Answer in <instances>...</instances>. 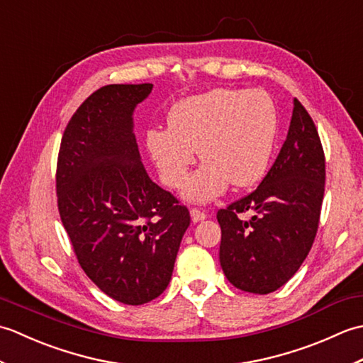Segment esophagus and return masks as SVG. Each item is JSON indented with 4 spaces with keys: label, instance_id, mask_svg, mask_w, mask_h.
I'll return each mask as SVG.
<instances>
[{
    "label": "esophagus",
    "instance_id": "1",
    "mask_svg": "<svg viewBox=\"0 0 363 363\" xmlns=\"http://www.w3.org/2000/svg\"><path fill=\"white\" fill-rule=\"evenodd\" d=\"M190 217H191V221L198 223V221L206 220L207 215H206L204 212H201V211H198V209H191V211H190Z\"/></svg>",
    "mask_w": 363,
    "mask_h": 363
}]
</instances>
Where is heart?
I'll list each match as a JSON object with an SVG mask.
<instances>
[{"label":"heart","instance_id":"heart-1","mask_svg":"<svg viewBox=\"0 0 363 363\" xmlns=\"http://www.w3.org/2000/svg\"><path fill=\"white\" fill-rule=\"evenodd\" d=\"M277 134L273 99L262 90L213 89L176 103L168 128H151L146 148L162 182L181 187L198 150L206 159L182 196L209 203L229 189L251 187L265 176Z\"/></svg>","mask_w":363,"mask_h":363}]
</instances>
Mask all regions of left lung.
<instances>
[{"label": "left lung", "mask_w": 363, "mask_h": 363, "mask_svg": "<svg viewBox=\"0 0 363 363\" xmlns=\"http://www.w3.org/2000/svg\"><path fill=\"white\" fill-rule=\"evenodd\" d=\"M325 179L317 128L295 98L287 138L264 181L217 213L220 264L234 287L267 295L298 272L317 235ZM245 211L250 220L238 217Z\"/></svg>", "instance_id": "1"}]
</instances>
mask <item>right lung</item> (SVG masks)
Listing matches in <instances>:
<instances>
[{
	"label": "right lung",
	"mask_w": 363,
	"mask_h": 363,
	"mask_svg": "<svg viewBox=\"0 0 363 363\" xmlns=\"http://www.w3.org/2000/svg\"><path fill=\"white\" fill-rule=\"evenodd\" d=\"M152 84H111L68 121L57 159V206L84 272L107 296L140 306L169 284L186 206L146 173L134 111Z\"/></svg>",
	"instance_id": "right-lung-1"
}]
</instances>
